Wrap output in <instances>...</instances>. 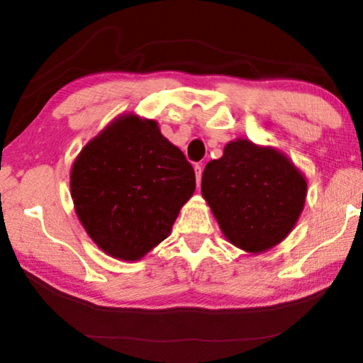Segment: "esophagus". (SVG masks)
I'll use <instances>...</instances> for the list:
<instances>
[{
    "mask_svg": "<svg viewBox=\"0 0 363 363\" xmlns=\"http://www.w3.org/2000/svg\"><path fill=\"white\" fill-rule=\"evenodd\" d=\"M201 173H203V168L200 165H195V175H196V185L200 186L201 183Z\"/></svg>",
    "mask_w": 363,
    "mask_h": 363,
    "instance_id": "obj_1",
    "label": "esophagus"
}]
</instances>
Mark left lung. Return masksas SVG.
I'll use <instances>...</instances> for the list:
<instances>
[{
	"label": "left lung",
	"mask_w": 363,
	"mask_h": 363,
	"mask_svg": "<svg viewBox=\"0 0 363 363\" xmlns=\"http://www.w3.org/2000/svg\"><path fill=\"white\" fill-rule=\"evenodd\" d=\"M201 193L226 240L259 255L284 241L296 226L307 180L277 148L236 138L205 167Z\"/></svg>",
	"instance_id": "8db88e82"
}]
</instances>
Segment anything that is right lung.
Segmentation results:
<instances>
[{
	"label": "right lung",
	"instance_id": "1",
	"mask_svg": "<svg viewBox=\"0 0 363 363\" xmlns=\"http://www.w3.org/2000/svg\"><path fill=\"white\" fill-rule=\"evenodd\" d=\"M195 172L152 118L122 113L89 140L71 168L74 210L89 238L138 261L168 238L195 191Z\"/></svg>",
	"mask_w": 363,
	"mask_h": 363
}]
</instances>
